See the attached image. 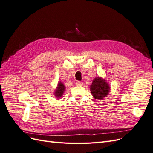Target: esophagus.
I'll use <instances>...</instances> for the list:
<instances>
[{
  "mask_svg": "<svg viewBox=\"0 0 153 153\" xmlns=\"http://www.w3.org/2000/svg\"><path fill=\"white\" fill-rule=\"evenodd\" d=\"M76 85L77 86H82L83 85V83L82 82H80V81H77L76 82Z\"/></svg>",
  "mask_w": 153,
  "mask_h": 153,
  "instance_id": "obj_1",
  "label": "esophagus"
}]
</instances>
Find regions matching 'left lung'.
<instances>
[{"mask_svg":"<svg viewBox=\"0 0 153 153\" xmlns=\"http://www.w3.org/2000/svg\"><path fill=\"white\" fill-rule=\"evenodd\" d=\"M90 90L94 99L103 100L109 94L110 87L105 78L97 76L90 85Z\"/></svg>","mask_w":153,"mask_h":153,"instance_id":"left-lung-1","label":"left lung"}]
</instances>
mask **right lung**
Listing matches in <instances>:
<instances>
[{
	"label": "right lung",
	"instance_id": "add662e5",
	"mask_svg": "<svg viewBox=\"0 0 153 153\" xmlns=\"http://www.w3.org/2000/svg\"><path fill=\"white\" fill-rule=\"evenodd\" d=\"M65 89L66 87L64 86L63 83L59 82L57 87L54 91V95L56 97V98H61L64 94V92L65 91Z\"/></svg>",
	"mask_w": 153,
	"mask_h": 153
}]
</instances>
